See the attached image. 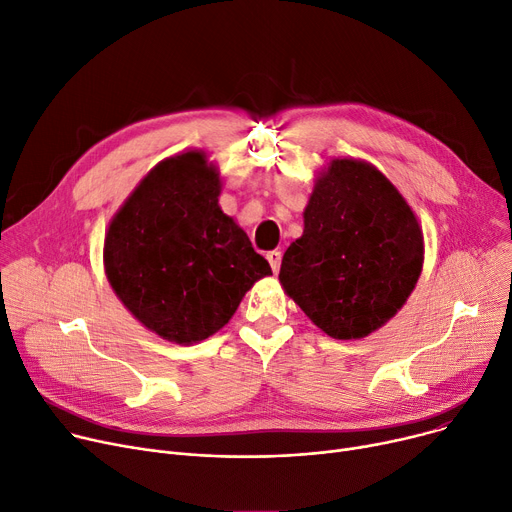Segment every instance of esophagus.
<instances>
[{"label":"esophagus","instance_id":"1","mask_svg":"<svg viewBox=\"0 0 512 512\" xmlns=\"http://www.w3.org/2000/svg\"><path fill=\"white\" fill-rule=\"evenodd\" d=\"M266 258L270 262V268H273V273H279V268H281V252L273 250V252L266 254Z\"/></svg>","mask_w":512,"mask_h":512}]
</instances>
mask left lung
<instances>
[{
  "label": "left lung",
  "instance_id": "1",
  "mask_svg": "<svg viewBox=\"0 0 512 512\" xmlns=\"http://www.w3.org/2000/svg\"><path fill=\"white\" fill-rule=\"evenodd\" d=\"M424 264V235L397 188L372 165L330 161L287 248L279 281L335 339H362L393 318Z\"/></svg>",
  "mask_w": 512,
  "mask_h": 512
}]
</instances>
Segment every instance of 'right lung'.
<instances>
[{
  "instance_id": "right-lung-1",
  "label": "right lung",
  "mask_w": 512,
  "mask_h": 512,
  "mask_svg": "<svg viewBox=\"0 0 512 512\" xmlns=\"http://www.w3.org/2000/svg\"><path fill=\"white\" fill-rule=\"evenodd\" d=\"M202 153L159 163L113 217L105 273L124 306L167 341L190 345L223 328L246 291L273 275L219 206Z\"/></svg>"
}]
</instances>
